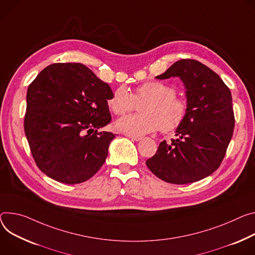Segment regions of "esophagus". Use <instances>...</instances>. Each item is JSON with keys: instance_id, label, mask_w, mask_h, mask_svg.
<instances>
[{"instance_id": "obj_1", "label": "esophagus", "mask_w": 255, "mask_h": 255, "mask_svg": "<svg viewBox=\"0 0 255 255\" xmlns=\"http://www.w3.org/2000/svg\"><path fill=\"white\" fill-rule=\"evenodd\" d=\"M126 136L131 138V139L134 140V141H139V140L142 139V137H140V136H135V135H130V134H127Z\"/></svg>"}]
</instances>
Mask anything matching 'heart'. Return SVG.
Here are the masks:
<instances>
[{"instance_id": "heart-1", "label": "heart", "mask_w": 255, "mask_h": 255, "mask_svg": "<svg viewBox=\"0 0 255 255\" xmlns=\"http://www.w3.org/2000/svg\"><path fill=\"white\" fill-rule=\"evenodd\" d=\"M175 87L160 81H147L134 88L132 94L123 86L116 89L108 106L116 115H124L135 108V103L145 101L141 114L128 115L116 123L127 134L141 136L160 129L172 132L179 128L188 113L187 103L176 96Z\"/></svg>"}]
</instances>
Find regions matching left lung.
<instances>
[{"label": "left lung", "mask_w": 255, "mask_h": 255, "mask_svg": "<svg viewBox=\"0 0 255 255\" xmlns=\"http://www.w3.org/2000/svg\"><path fill=\"white\" fill-rule=\"evenodd\" d=\"M176 76L186 87L188 113L176 130L177 139L161 141L146 166L160 180L181 185L218 170L233 136L235 117L230 88L212 69L182 59L155 78Z\"/></svg>", "instance_id": "8db88e82"}]
</instances>
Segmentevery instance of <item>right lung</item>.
I'll list each match as a JSON object with an SVG mask.
<instances>
[{
  "mask_svg": "<svg viewBox=\"0 0 255 255\" xmlns=\"http://www.w3.org/2000/svg\"><path fill=\"white\" fill-rule=\"evenodd\" d=\"M113 91L81 63H55L29 84L24 132L37 168L65 184H79L104 165L112 132Z\"/></svg>",
  "mask_w": 255,
  "mask_h": 255,
  "instance_id": "obj_1",
  "label": "right lung"
}]
</instances>
